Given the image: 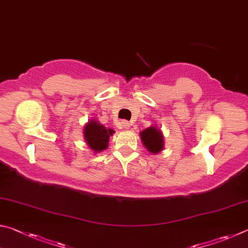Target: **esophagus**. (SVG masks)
I'll return each mask as SVG.
<instances>
[{
	"label": "esophagus",
	"mask_w": 248,
	"mask_h": 248,
	"mask_svg": "<svg viewBox=\"0 0 248 248\" xmlns=\"http://www.w3.org/2000/svg\"><path fill=\"white\" fill-rule=\"evenodd\" d=\"M121 125H123L124 129H129L130 128V123H129V121H123V123H121Z\"/></svg>",
	"instance_id": "obj_1"
}]
</instances>
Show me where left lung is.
I'll return each instance as SVG.
<instances>
[{"instance_id": "left-lung-1", "label": "left lung", "mask_w": 248, "mask_h": 248, "mask_svg": "<svg viewBox=\"0 0 248 248\" xmlns=\"http://www.w3.org/2000/svg\"><path fill=\"white\" fill-rule=\"evenodd\" d=\"M141 140L148 151L154 154L158 153L164 146L162 132L155 127H150L143 130L141 132Z\"/></svg>"}]
</instances>
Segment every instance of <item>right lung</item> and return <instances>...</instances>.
Segmentation results:
<instances>
[{
	"mask_svg": "<svg viewBox=\"0 0 248 248\" xmlns=\"http://www.w3.org/2000/svg\"><path fill=\"white\" fill-rule=\"evenodd\" d=\"M114 130L107 129L96 121L92 120L84 128V137L86 143L95 152L107 149L109 137L114 134Z\"/></svg>",
	"mask_w": 248,
	"mask_h": 248,
	"instance_id": "obj_1",
	"label": "right lung"
}]
</instances>
